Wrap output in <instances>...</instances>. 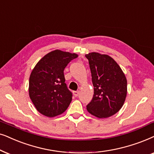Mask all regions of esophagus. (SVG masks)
<instances>
[{
  "label": "esophagus",
  "mask_w": 154,
  "mask_h": 154,
  "mask_svg": "<svg viewBox=\"0 0 154 154\" xmlns=\"http://www.w3.org/2000/svg\"><path fill=\"white\" fill-rule=\"evenodd\" d=\"M79 94V91H73V94L75 95V96H78Z\"/></svg>",
  "instance_id": "obj_1"
}]
</instances>
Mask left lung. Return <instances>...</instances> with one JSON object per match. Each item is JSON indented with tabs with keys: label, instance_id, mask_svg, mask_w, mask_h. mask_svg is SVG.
<instances>
[{
	"label": "left lung",
	"instance_id": "8db88e82",
	"mask_svg": "<svg viewBox=\"0 0 154 154\" xmlns=\"http://www.w3.org/2000/svg\"><path fill=\"white\" fill-rule=\"evenodd\" d=\"M89 60L94 86V96L87 106L89 113L98 118L113 116L125 101L127 79L122 69L111 57L92 52L85 55Z\"/></svg>",
	"mask_w": 154,
	"mask_h": 154
}]
</instances>
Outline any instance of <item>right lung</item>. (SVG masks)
Instances as JSON below:
<instances>
[{"instance_id": "1", "label": "right lung", "mask_w": 154, "mask_h": 154, "mask_svg": "<svg viewBox=\"0 0 154 154\" xmlns=\"http://www.w3.org/2000/svg\"><path fill=\"white\" fill-rule=\"evenodd\" d=\"M76 53L55 50L43 57L32 69L29 82V94L36 110L53 118L64 112L71 103L72 94L67 89L64 69Z\"/></svg>"}]
</instances>
